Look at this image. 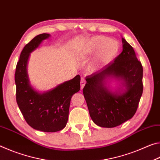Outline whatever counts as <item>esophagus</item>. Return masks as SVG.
Listing matches in <instances>:
<instances>
[{"instance_id": "34e87169", "label": "esophagus", "mask_w": 160, "mask_h": 160, "mask_svg": "<svg viewBox=\"0 0 160 160\" xmlns=\"http://www.w3.org/2000/svg\"><path fill=\"white\" fill-rule=\"evenodd\" d=\"M85 83H86L85 80L82 78H81V80H80V88H81V89H83V88L85 85Z\"/></svg>"}]
</instances>
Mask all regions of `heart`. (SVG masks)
Segmentation results:
<instances>
[{
	"label": "heart",
	"mask_w": 160,
	"mask_h": 160,
	"mask_svg": "<svg viewBox=\"0 0 160 160\" xmlns=\"http://www.w3.org/2000/svg\"><path fill=\"white\" fill-rule=\"evenodd\" d=\"M120 51V44L116 40L104 36H96L88 39L86 43L85 53L87 56L97 54L90 65L92 71L106 66L112 63Z\"/></svg>",
	"instance_id": "obj_1"
}]
</instances>
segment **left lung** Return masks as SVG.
<instances>
[{
	"instance_id": "8db88e82",
	"label": "left lung",
	"mask_w": 160,
	"mask_h": 160,
	"mask_svg": "<svg viewBox=\"0 0 160 160\" xmlns=\"http://www.w3.org/2000/svg\"><path fill=\"white\" fill-rule=\"evenodd\" d=\"M122 42V52L99 71L87 76L83 88L92 120L104 128H113L131 119L142 94V64L133 48L123 38ZM112 79L121 82L115 91L108 84Z\"/></svg>"
}]
</instances>
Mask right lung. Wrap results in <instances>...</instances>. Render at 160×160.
<instances>
[{
  "instance_id": "1",
  "label": "right lung",
  "mask_w": 160,
  "mask_h": 160,
  "mask_svg": "<svg viewBox=\"0 0 160 160\" xmlns=\"http://www.w3.org/2000/svg\"><path fill=\"white\" fill-rule=\"evenodd\" d=\"M50 37L47 33L39 34L25 45L15 74L16 101L19 109L32 128L44 132L59 131L66 127L70 99L80 89L79 75L44 92L37 91L31 85L27 70L29 56Z\"/></svg>"
}]
</instances>
